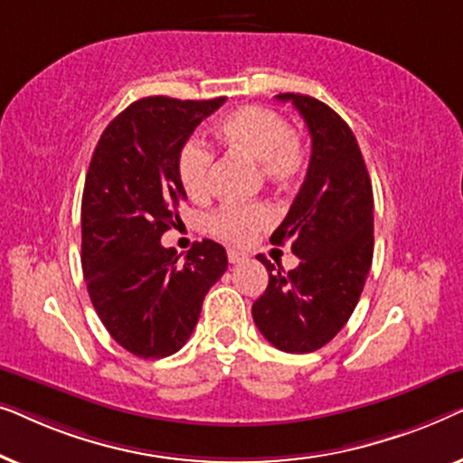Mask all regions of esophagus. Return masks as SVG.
I'll return each instance as SVG.
<instances>
[{"mask_svg": "<svg viewBox=\"0 0 463 463\" xmlns=\"http://www.w3.org/2000/svg\"><path fill=\"white\" fill-rule=\"evenodd\" d=\"M227 259H230V263H242V261H246V252H240V250H236V249H230L227 250Z\"/></svg>", "mask_w": 463, "mask_h": 463, "instance_id": "1", "label": "esophagus"}]
</instances>
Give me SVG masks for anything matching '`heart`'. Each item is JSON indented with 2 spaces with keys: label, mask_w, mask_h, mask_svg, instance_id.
<instances>
[{
  "label": "heart",
  "mask_w": 463,
  "mask_h": 463,
  "mask_svg": "<svg viewBox=\"0 0 463 463\" xmlns=\"http://www.w3.org/2000/svg\"><path fill=\"white\" fill-rule=\"evenodd\" d=\"M214 135L233 154L259 164V173L276 187H290L306 170V147L301 137L288 128L280 113L263 105H244L223 116L214 126ZM181 185L192 200H204L211 194L213 151L204 141L189 138L176 157ZM271 221V211L263 204H227L206 221L213 236L244 242Z\"/></svg>",
  "instance_id": "heart-1"
}]
</instances>
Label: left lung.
Masks as SVG:
<instances>
[{
	"mask_svg": "<svg viewBox=\"0 0 463 463\" xmlns=\"http://www.w3.org/2000/svg\"><path fill=\"white\" fill-rule=\"evenodd\" d=\"M306 119L312 157L306 181L271 242L301 259L284 271L257 255L269 271L252 320L278 350L307 354L326 345L356 307L373 261V187L358 141L331 107L306 94H278Z\"/></svg>",
	"mask_w": 463,
	"mask_h": 463,
	"instance_id": "left-lung-1",
	"label": "left lung"
}]
</instances>
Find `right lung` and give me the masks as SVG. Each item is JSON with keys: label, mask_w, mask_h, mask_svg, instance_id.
I'll return each instance as SVG.
<instances>
[{"label": "right lung", "mask_w": 463, "mask_h": 463, "mask_svg": "<svg viewBox=\"0 0 463 463\" xmlns=\"http://www.w3.org/2000/svg\"><path fill=\"white\" fill-rule=\"evenodd\" d=\"M225 103L138 99L107 126L81 195V269L100 322L138 358L179 352L208 288L225 274V249L194 242L181 259L160 238L187 200L176 157L202 119Z\"/></svg>", "instance_id": "right-lung-1"}]
</instances>
